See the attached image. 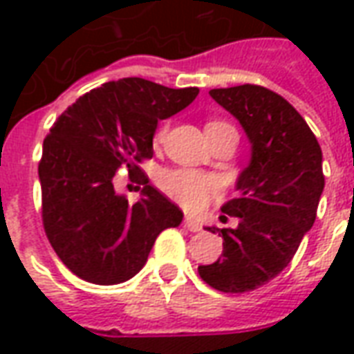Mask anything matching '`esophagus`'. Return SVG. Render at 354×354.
I'll return each instance as SVG.
<instances>
[{
	"label": "esophagus",
	"mask_w": 354,
	"mask_h": 354,
	"mask_svg": "<svg viewBox=\"0 0 354 354\" xmlns=\"http://www.w3.org/2000/svg\"><path fill=\"white\" fill-rule=\"evenodd\" d=\"M184 227H187L189 231H201V230H203V223H201L199 220H195V218H189V216H185Z\"/></svg>",
	"instance_id": "34e87169"
}]
</instances>
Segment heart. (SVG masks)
Instances as JSON below:
<instances>
[{
    "label": "heart",
    "instance_id": "b5f03b06",
    "mask_svg": "<svg viewBox=\"0 0 354 354\" xmlns=\"http://www.w3.org/2000/svg\"><path fill=\"white\" fill-rule=\"evenodd\" d=\"M220 127H231V124L223 123V121H210L207 123V131L208 129H220ZM167 132H169V121H162L155 129V144H161ZM157 184L167 197L176 201L178 205H182L185 210H192V212L205 210L212 201L222 195V182L212 174H205V172H197V170H162L157 178Z\"/></svg>",
    "mask_w": 354,
    "mask_h": 354
}]
</instances>
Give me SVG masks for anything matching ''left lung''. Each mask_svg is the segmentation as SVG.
Listing matches in <instances>:
<instances>
[{
  "instance_id": "1",
  "label": "left lung",
  "mask_w": 354,
  "mask_h": 354,
  "mask_svg": "<svg viewBox=\"0 0 354 354\" xmlns=\"http://www.w3.org/2000/svg\"><path fill=\"white\" fill-rule=\"evenodd\" d=\"M210 96L237 117L252 142L250 165L239 176L241 197L222 208L235 230L208 227L223 239L222 256L199 266L208 286L243 294L267 284L288 266L317 218L324 189L322 151L309 124L281 94L260 85L212 88Z\"/></svg>"
}]
</instances>
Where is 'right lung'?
<instances>
[{
    "label": "right lung",
    "mask_w": 354,
    "mask_h": 354,
    "mask_svg": "<svg viewBox=\"0 0 354 354\" xmlns=\"http://www.w3.org/2000/svg\"><path fill=\"white\" fill-rule=\"evenodd\" d=\"M199 94L142 77H123L83 94L50 127L39 161L41 220L50 246L73 274L94 284L132 279L155 239L182 222V210L149 184L140 162L153 157L159 119ZM129 170L142 185L132 205L113 189Z\"/></svg>",
    "instance_id": "right-lung-1"
}]
</instances>
